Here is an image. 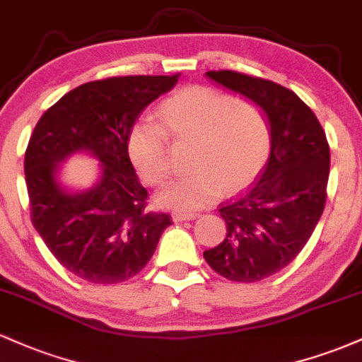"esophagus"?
<instances>
[{
    "mask_svg": "<svg viewBox=\"0 0 362 362\" xmlns=\"http://www.w3.org/2000/svg\"><path fill=\"white\" fill-rule=\"evenodd\" d=\"M172 218L175 223H182V221H190V219L199 218L197 213H185V211H173Z\"/></svg>",
    "mask_w": 362,
    "mask_h": 362,
    "instance_id": "1",
    "label": "esophagus"
}]
</instances>
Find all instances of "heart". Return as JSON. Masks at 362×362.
<instances>
[{
    "label": "heart",
    "instance_id": "1",
    "mask_svg": "<svg viewBox=\"0 0 362 362\" xmlns=\"http://www.w3.org/2000/svg\"><path fill=\"white\" fill-rule=\"evenodd\" d=\"M160 120H138L127 138L129 156L146 184L160 185L172 175L167 130L177 141L195 143V172L158 192L156 201L163 207H204L224 189L235 192L252 184L267 161L271 124L255 102L235 100L206 86H189L163 102Z\"/></svg>",
    "mask_w": 362,
    "mask_h": 362
}]
</instances>
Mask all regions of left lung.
I'll return each instance as SVG.
<instances>
[{
  "label": "left lung",
  "instance_id": "left-lung-1",
  "mask_svg": "<svg viewBox=\"0 0 362 362\" xmlns=\"http://www.w3.org/2000/svg\"><path fill=\"white\" fill-rule=\"evenodd\" d=\"M206 76L259 103L271 124V155L259 182L221 204L226 236L204 252L219 276L257 282L296 259L313 233L327 201L330 148L317 115L294 91L228 69Z\"/></svg>",
  "mask_w": 362,
  "mask_h": 362
}]
</instances>
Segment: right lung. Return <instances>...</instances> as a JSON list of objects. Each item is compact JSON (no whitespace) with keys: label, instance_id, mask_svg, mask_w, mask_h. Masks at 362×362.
I'll return each mask as SVG.
<instances>
[{"label":"right lung","instance_id":"obj_1","mask_svg":"<svg viewBox=\"0 0 362 362\" xmlns=\"http://www.w3.org/2000/svg\"><path fill=\"white\" fill-rule=\"evenodd\" d=\"M172 76L90 81L44 112L25 151L32 223L59 264L93 284H115L143 271L172 224L146 209L127 151L138 115L175 86ZM86 152L101 161L98 182L83 191L60 185V163Z\"/></svg>","mask_w":362,"mask_h":362}]
</instances>
